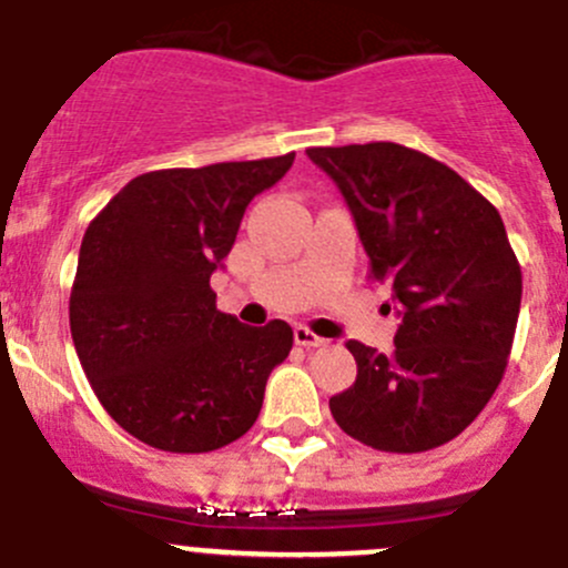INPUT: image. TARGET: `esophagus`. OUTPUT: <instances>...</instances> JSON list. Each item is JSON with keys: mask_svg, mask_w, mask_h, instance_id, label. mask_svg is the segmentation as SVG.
I'll return each instance as SVG.
<instances>
[{"mask_svg": "<svg viewBox=\"0 0 568 568\" xmlns=\"http://www.w3.org/2000/svg\"><path fill=\"white\" fill-rule=\"evenodd\" d=\"M294 341H296V346H302V349H316V346L327 344V341L318 338V335L311 333L307 327H294Z\"/></svg>", "mask_w": 568, "mask_h": 568, "instance_id": "obj_1", "label": "esophagus"}]
</instances>
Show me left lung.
Returning <instances> with one entry per match:
<instances>
[{
    "mask_svg": "<svg viewBox=\"0 0 568 568\" xmlns=\"http://www.w3.org/2000/svg\"><path fill=\"white\" fill-rule=\"evenodd\" d=\"M377 283L399 307L394 352L346 341L357 377L329 399L346 436L427 453L469 427L508 366L521 268L503 216L458 172L390 141L313 146Z\"/></svg>",
    "mask_w": 568,
    "mask_h": 568,
    "instance_id": "left-lung-1",
    "label": "left lung"
}]
</instances>
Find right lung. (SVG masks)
I'll use <instances>...</instances> for the list:
<instances>
[{"mask_svg":"<svg viewBox=\"0 0 568 568\" xmlns=\"http://www.w3.org/2000/svg\"><path fill=\"white\" fill-rule=\"evenodd\" d=\"M294 152L130 180L88 224L69 322L82 372L104 410L163 453H211L255 424L294 329L250 327L216 307L246 205Z\"/></svg>","mask_w":568,"mask_h":568,"instance_id":"add662e5","label":"right lung"}]
</instances>
